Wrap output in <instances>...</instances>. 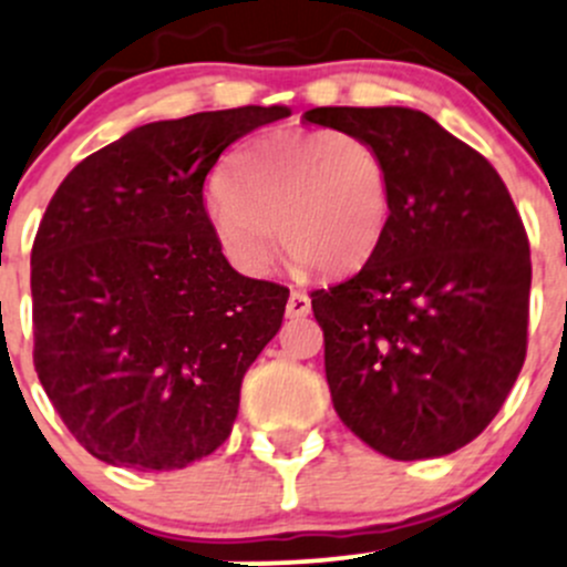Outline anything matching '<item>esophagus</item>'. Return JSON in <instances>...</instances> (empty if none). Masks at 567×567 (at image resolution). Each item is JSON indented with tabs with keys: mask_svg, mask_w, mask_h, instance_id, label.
Segmentation results:
<instances>
[{
	"mask_svg": "<svg viewBox=\"0 0 567 567\" xmlns=\"http://www.w3.org/2000/svg\"><path fill=\"white\" fill-rule=\"evenodd\" d=\"M311 313V297L306 291H291L289 302H286V317L289 319H302Z\"/></svg>",
	"mask_w": 567,
	"mask_h": 567,
	"instance_id": "34e87169",
	"label": "esophagus"
}]
</instances>
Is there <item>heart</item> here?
<instances>
[{"instance_id":"heart-1","label":"heart","mask_w":567,"mask_h":567,"mask_svg":"<svg viewBox=\"0 0 567 567\" xmlns=\"http://www.w3.org/2000/svg\"><path fill=\"white\" fill-rule=\"evenodd\" d=\"M390 174L365 138L338 131H281L229 161L207 226L226 259L259 276L286 254L338 276L363 267L390 224Z\"/></svg>"}]
</instances>
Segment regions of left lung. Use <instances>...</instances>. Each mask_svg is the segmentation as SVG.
Masks as SVG:
<instances>
[{
	"mask_svg": "<svg viewBox=\"0 0 567 567\" xmlns=\"http://www.w3.org/2000/svg\"><path fill=\"white\" fill-rule=\"evenodd\" d=\"M390 174V224L358 276L311 295L332 406L395 461L440 458L505 404L527 354L529 243L492 163L404 106L313 109Z\"/></svg>",
	"mask_w": 567,
	"mask_h": 567,
	"instance_id": "1",
	"label": "left lung"
}]
</instances>
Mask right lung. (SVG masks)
Instances as JSON below:
<instances>
[{"mask_svg": "<svg viewBox=\"0 0 567 567\" xmlns=\"http://www.w3.org/2000/svg\"><path fill=\"white\" fill-rule=\"evenodd\" d=\"M286 106L133 127L62 179L32 245L34 371L95 458L183 470L218 451L289 289L245 278L207 226L204 179Z\"/></svg>", "mask_w": 567, "mask_h": 567, "instance_id": "add662e5", "label": "right lung"}]
</instances>
